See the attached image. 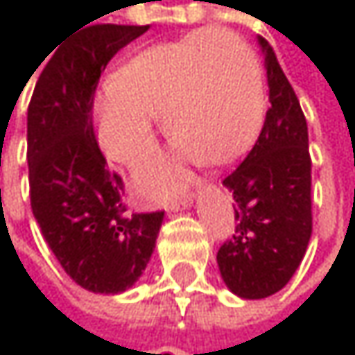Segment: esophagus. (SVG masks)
Wrapping results in <instances>:
<instances>
[{"label": "esophagus", "mask_w": 355, "mask_h": 355, "mask_svg": "<svg viewBox=\"0 0 355 355\" xmlns=\"http://www.w3.org/2000/svg\"><path fill=\"white\" fill-rule=\"evenodd\" d=\"M193 203V195H182V197H177V199H171L168 203H166V209L168 211H182V209H187L189 205Z\"/></svg>", "instance_id": "obj_1"}]
</instances>
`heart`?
<instances>
[{"label": "heart", "instance_id": "obj_1", "mask_svg": "<svg viewBox=\"0 0 355 355\" xmlns=\"http://www.w3.org/2000/svg\"><path fill=\"white\" fill-rule=\"evenodd\" d=\"M267 105L254 51L228 31L203 28L133 55L94 98L98 144L110 160L137 164L156 144V119L175 152L146 160L137 189L162 197L182 180V162L226 164L257 137Z\"/></svg>", "mask_w": 355, "mask_h": 355}]
</instances>
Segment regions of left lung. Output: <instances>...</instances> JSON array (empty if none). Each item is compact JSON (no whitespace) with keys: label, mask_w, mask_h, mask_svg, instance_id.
Returning a JSON list of instances; mask_svg holds the SVG:
<instances>
[{"label":"left lung","mask_w":355,"mask_h":355,"mask_svg":"<svg viewBox=\"0 0 355 355\" xmlns=\"http://www.w3.org/2000/svg\"><path fill=\"white\" fill-rule=\"evenodd\" d=\"M259 44L271 107L247 158L222 180L234 199L236 226L218 250L226 286L247 300L279 292L298 269L313 234L306 119L273 49L261 36Z\"/></svg>","instance_id":"8db88e82"}]
</instances>
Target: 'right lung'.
Wrapping results in <instances>:
<instances>
[{
    "label": "right lung",
    "mask_w": 355,
    "mask_h": 355,
    "mask_svg": "<svg viewBox=\"0 0 355 355\" xmlns=\"http://www.w3.org/2000/svg\"><path fill=\"white\" fill-rule=\"evenodd\" d=\"M148 28H82L46 61L28 105L33 214L65 273L96 294L125 292L139 279L164 218L127 211L123 178L108 168L92 125L101 73Z\"/></svg>",
    "instance_id": "obj_1"
}]
</instances>
